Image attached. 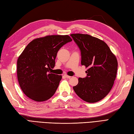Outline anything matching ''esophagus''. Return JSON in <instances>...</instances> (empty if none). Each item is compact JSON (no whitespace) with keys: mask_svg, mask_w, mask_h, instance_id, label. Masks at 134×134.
Here are the masks:
<instances>
[{"mask_svg":"<svg viewBox=\"0 0 134 134\" xmlns=\"http://www.w3.org/2000/svg\"><path fill=\"white\" fill-rule=\"evenodd\" d=\"M64 76L66 77V78H68V79H70V78H71V77L70 76H68V75H64Z\"/></svg>","mask_w":134,"mask_h":134,"instance_id":"obj_1","label":"esophagus"}]
</instances>
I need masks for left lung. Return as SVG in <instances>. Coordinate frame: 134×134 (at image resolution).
Wrapping results in <instances>:
<instances>
[{"instance_id":"8db88e82","label":"left lung","mask_w":134,"mask_h":134,"mask_svg":"<svg viewBox=\"0 0 134 134\" xmlns=\"http://www.w3.org/2000/svg\"><path fill=\"white\" fill-rule=\"evenodd\" d=\"M81 52V65L88 68L87 76L73 87L76 93L88 103L104 99L112 89L116 76L118 61L104 41L88 34L70 35Z\"/></svg>"}]
</instances>
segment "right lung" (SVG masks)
Returning a JSON list of instances; mask_svg holds the SVG:
<instances>
[{
	"mask_svg": "<svg viewBox=\"0 0 134 134\" xmlns=\"http://www.w3.org/2000/svg\"><path fill=\"white\" fill-rule=\"evenodd\" d=\"M72 41L69 35H53L30 42L17 61V77L20 88L35 102L52 97L58 88L61 76L52 73L59 49Z\"/></svg>",
	"mask_w": 134,
	"mask_h": 134,
	"instance_id": "add662e5",
	"label": "right lung"
}]
</instances>
